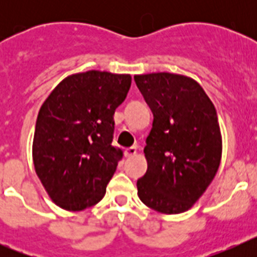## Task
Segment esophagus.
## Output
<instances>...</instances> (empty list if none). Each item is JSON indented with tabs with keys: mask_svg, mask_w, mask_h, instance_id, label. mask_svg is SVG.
<instances>
[{
	"mask_svg": "<svg viewBox=\"0 0 257 257\" xmlns=\"http://www.w3.org/2000/svg\"><path fill=\"white\" fill-rule=\"evenodd\" d=\"M136 153H138V148H136V147H131V148L124 149V156L126 157H134Z\"/></svg>",
	"mask_w": 257,
	"mask_h": 257,
	"instance_id": "34e87169",
	"label": "esophagus"
}]
</instances>
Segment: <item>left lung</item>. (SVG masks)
Instances as JSON below:
<instances>
[{
  "label": "left lung",
  "mask_w": 257,
  "mask_h": 257,
  "mask_svg": "<svg viewBox=\"0 0 257 257\" xmlns=\"http://www.w3.org/2000/svg\"><path fill=\"white\" fill-rule=\"evenodd\" d=\"M153 112L144 148L148 169L138 196L148 207L174 215L193 207L213 180L222 140L216 109L197 81L183 74H136Z\"/></svg>",
  "instance_id": "8db88e82"
}]
</instances>
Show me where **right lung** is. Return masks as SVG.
Wrapping results in <instances>:
<instances>
[{
  "instance_id": "obj_1",
  "label": "right lung",
  "mask_w": 257,
  "mask_h": 257,
  "mask_svg": "<svg viewBox=\"0 0 257 257\" xmlns=\"http://www.w3.org/2000/svg\"><path fill=\"white\" fill-rule=\"evenodd\" d=\"M130 86V74L87 70L65 77L44 101L32 156L56 206L82 211L104 197L122 158L112 145L113 115Z\"/></svg>"
}]
</instances>
